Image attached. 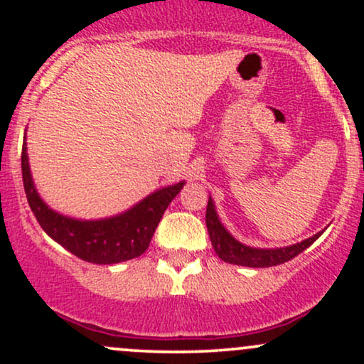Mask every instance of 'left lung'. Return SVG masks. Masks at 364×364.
I'll return each mask as SVG.
<instances>
[{"mask_svg":"<svg viewBox=\"0 0 364 364\" xmlns=\"http://www.w3.org/2000/svg\"><path fill=\"white\" fill-rule=\"evenodd\" d=\"M205 223L212 246H214V252L219 255L220 260L235 263V265L252 267V269H263V267H274L281 265L284 262H289L291 258L298 257L299 253L304 252L308 246L315 243V241L323 235V231H320L316 232V235H313L311 237H308V240L299 241V243L296 245L282 246V248H253V246H248L241 243V241H237L236 237L224 228L219 215H217L214 200H212L210 195H208Z\"/></svg>","mask_w":364,"mask_h":364,"instance_id":"8db88e82","label":"left lung"}]
</instances>
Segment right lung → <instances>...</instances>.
Instances as JSON below:
<instances>
[{
	"label": "right lung",
	"mask_w": 364,
	"mask_h": 364,
	"mask_svg": "<svg viewBox=\"0 0 364 364\" xmlns=\"http://www.w3.org/2000/svg\"><path fill=\"white\" fill-rule=\"evenodd\" d=\"M22 176L28 205L46 235L75 257L99 265L140 257L149 248L164 210L185 186V181L162 186L121 214L85 220L60 214L41 198L28 164L27 141L22 149Z\"/></svg>",
	"instance_id": "1"
}]
</instances>
